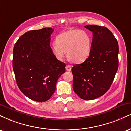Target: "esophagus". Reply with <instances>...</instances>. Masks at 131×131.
Masks as SVG:
<instances>
[{
	"label": "esophagus",
	"mask_w": 131,
	"mask_h": 131,
	"mask_svg": "<svg viewBox=\"0 0 131 131\" xmlns=\"http://www.w3.org/2000/svg\"><path fill=\"white\" fill-rule=\"evenodd\" d=\"M66 70L68 71H71V65H69V64H67V66H66Z\"/></svg>",
	"instance_id": "obj_1"
}]
</instances>
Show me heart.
<instances>
[{
	"label": "heart",
	"instance_id": "b5f03b06",
	"mask_svg": "<svg viewBox=\"0 0 131 131\" xmlns=\"http://www.w3.org/2000/svg\"><path fill=\"white\" fill-rule=\"evenodd\" d=\"M91 49V36L81 29H71L60 33L51 47L52 53L57 60L62 61L67 52L68 58L74 63L85 61L89 56Z\"/></svg>",
	"mask_w": 131,
	"mask_h": 131
}]
</instances>
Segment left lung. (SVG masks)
Returning a JSON list of instances; mask_svg holds the SVG:
<instances>
[{
    "instance_id": "obj_1",
    "label": "left lung",
    "mask_w": 131,
    "mask_h": 131,
    "mask_svg": "<svg viewBox=\"0 0 131 131\" xmlns=\"http://www.w3.org/2000/svg\"><path fill=\"white\" fill-rule=\"evenodd\" d=\"M93 37L89 56L72 68L73 90L84 100H94L110 88L118 69L119 46L116 39L104 26L87 25Z\"/></svg>"
}]
</instances>
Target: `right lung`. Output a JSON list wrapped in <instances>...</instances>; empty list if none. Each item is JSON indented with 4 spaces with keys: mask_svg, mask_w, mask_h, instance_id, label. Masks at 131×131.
Masks as SVG:
<instances>
[{
    "mask_svg": "<svg viewBox=\"0 0 131 131\" xmlns=\"http://www.w3.org/2000/svg\"><path fill=\"white\" fill-rule=\"evenodd\" d=\"M54 29L45 28L25 33L13 51V70L22 93L31 100L45 102L54 94L57 80L66 64L52 53L50 36Z\"/></svg>",
    "mask_w": 131,
    "mask_h": 131,
    "instance_id": "right-lung-1",
    "label": "right lung"
}]
</instances>
